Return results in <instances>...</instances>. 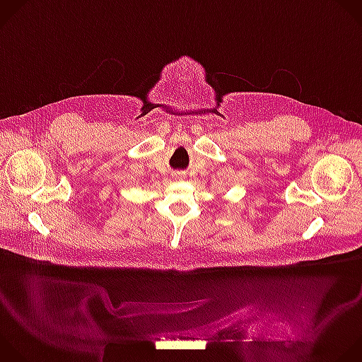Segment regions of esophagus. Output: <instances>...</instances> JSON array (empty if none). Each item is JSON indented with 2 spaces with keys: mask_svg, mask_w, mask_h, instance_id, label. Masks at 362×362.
Instances as JSON below:
<instances>
[{
  "mask_svg": "<svg viewBox=\"0 0 362 362\" xmlns=\"http://www.w3.org/2000/svg\"><path fill=\"white\" fill-rule=\"evenodd\" d=\"M176 177H182V175H180V173H179V175H177V176H176Z\"/></svg>",
  "mask_w": 362,
  "mask_h": 362,
  "instance_id": "obj_1",
  "label": "esophagus"
}]
</instances>
